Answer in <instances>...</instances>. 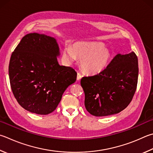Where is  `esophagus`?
Here are the masks:
<instances>
[{
  "instance_id": "1",
  "label": "esophagus",
  "mask_w": 153,
  "mask_h": 153,
  "mask_svg": "<svg viewBox=\"0 0 153 153\" xmlns=\"http://www.w3.org/2000/svg\"><path fill=\"white\" fill-rule=\"evenodd\" d=\"M82 77V76L81 75V74H80V73H77V80L81 79Z\"/></svg>"
}]
</instances>
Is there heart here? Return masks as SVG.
I'll return each mask as SVG.
<instances>
[{
  "label": "heart",
  "mask_w": 153,
  "mask_h": 153,
  "mask_svg": "<svg viewBox=\"0 0 153 153\" xmlns=\"http://www.w3.org/2000/svg\"><path fill=\"white\" fill-rule=\"evenodd\" d=\"M63 57L69 63L74 62L76 57L80 60L83 71L87 74H98L109 64L111 54L102 44L96 42H79L73 47L66 46Z\"/></svg>",
  "instance_id": "1"
}]
</instances>
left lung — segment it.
<instances>
[{
	"instance_id": "8db88e82",
	"label": "left lung",
	"mask_w": 153,
	"mask_h": 153,
	"mask_svg": "<svg viewBox=\"0 0 153 153\" xmlns=\"http://www.w3.org/2000/svg\"><path fill=\"white\" fill-rule=\"evenodd\" d=\"M138 76V58L135 53L116 55L103 71L82 78L86 110L98 117L121 112L132 101Z\"/></svg>"
}]
</instances>
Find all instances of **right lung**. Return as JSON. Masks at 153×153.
I'll return each mask as SVG.
<instances>
[{"mask_svg":"<svg viewBox=\"0 0 153 153\" xmlns=\"http://www.w3.org/2000/svg\"><path fill=\"white\" fill-rule=\"evenodd\" d=\"M53 37L38 33L24 36L11 55L9 74L16 101L24 109L46 115L56 109L63 92L76 82L71 67L59 65Z\"/></svg>","mask_w":153,"mask_h":153,"instance_id":"add662e5","label":"right lung"}]
</instances>
